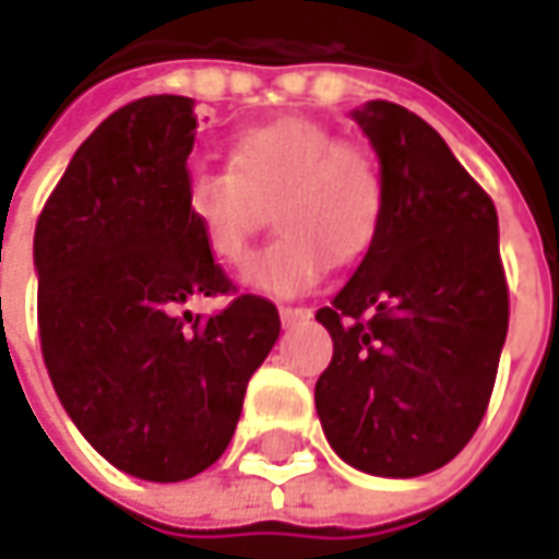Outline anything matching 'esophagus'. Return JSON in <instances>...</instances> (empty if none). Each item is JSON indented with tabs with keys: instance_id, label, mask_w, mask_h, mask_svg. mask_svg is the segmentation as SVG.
<instances>
[{
	"instance_id": "esophagus-1",
	"label": "esophagus",
	"mask_w": 559,
	"mask_h": 559,
	"mask_svg": "<svg viewBox=\"0 0 559 559\" xmlns=\"http://www.w3.org/2000/svg\"><path fill=\"white\" fill-rule=\"evenodd\" d=\"M280 320H283V326L301 323V320H311V308H280Z\"/></svg>"
}]
</instances>
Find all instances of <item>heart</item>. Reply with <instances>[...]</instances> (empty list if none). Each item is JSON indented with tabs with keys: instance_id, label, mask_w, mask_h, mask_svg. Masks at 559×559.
I'll list each match as a JSON object with an SVG mask.
<instances>
[{
	"instance_id": "heart-1",
	"label": "heart",
	"mask_w": 559,
	"mask_h": 559,
	"mask_svg": "<svg viewBox=\"0 0 559 559\" xmlns=\"http://www.w3.org/2000/svg\"><path fill=\"white\" fill-rule=\"evenodd\" d=\"M273 204L280 236L242 267L248 289L292 298L313 289L335 264H355L379 236L385 180L376 158L330 127L280 118L239 133L226 167H195L186 177V207L204 248L236 264Z\"/></svg>"
}]
</instances>
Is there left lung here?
I'll return each instance as SVG.
<instances>
[{
    "instance_id": "1",
    "label": "left lung",
    "mask_w": 559,
    "mask_h": 559,
    "mask_svg": "<svg viewBox=\"0 0 559 559\" xmlns=\"http://www.w3.org/2000/svg\"><path fill=\"white\" fill-rule=\"evenodd\" d=\"M355 120L379 155L385 214L317 311L333 360L313 401L342 461L411 479L454 461L488 411L510 320L498 211L414 111L376 98Z\"/></svg>"
}]
</instances>
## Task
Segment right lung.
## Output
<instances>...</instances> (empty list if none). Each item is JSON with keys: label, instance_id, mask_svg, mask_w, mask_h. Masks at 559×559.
Segmentation results:
<instances>
[{"label": "right lung", "instance_id": "obj_1", "mask_svg": "<svg viewBox=\"0 0 559 559\" xmlns=\"http://www.w3.org/2000/svg\"><path fill=\"white\" fill-rule=\"evenodd\" d=\"M195 102L145 96L96 127L36 221V320L58 401L118 469L183 483L226 451L280 313L233 283L186 207Z\"/></svg>", "mask_w": 559, "mask_h": 559}]
</instances>
